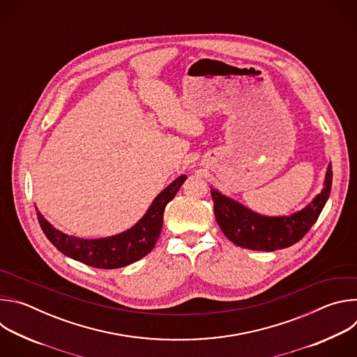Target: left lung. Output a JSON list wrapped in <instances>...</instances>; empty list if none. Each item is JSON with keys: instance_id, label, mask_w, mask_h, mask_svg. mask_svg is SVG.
I'll use <instances>...</instances> for the list:
<instances>
[{"instance_id": "left-lung-1", "label": "left lung", "mask_w": 357, "mask_h": 357, "mask_svg": "<svg viewBox=\"0 0 357 357\" xmlns=\"http://www.w3.org/2000/svg\"><path fill=\"white\" fill-rule=\"evenodd\" d=\"M332 189V165L324 188L307 206L287 216H266L211 188L213 211L223 234L236 245L257 251H275L299 241L318 220Z\"/></svg>"}]
</instances>
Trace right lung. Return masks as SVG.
I'll use <instances>...</instances> for the list:
<instances>
[{
	"label": "right lung",
	"mask_w": 357,
	"mask_h": 357,
	"mask_svg": "<svg viewBox=\"0 0 357 357\" xmlns=\"http://www.w3.org/2000/svg\"><path fill=\"white\" fill-rule=\"evenodd\" d=\"M181 175L172 181L149 205L145 215L130 229L101 238L69 236L50 225L36 208L38 220L47 240L62 254L94 268L113 270L138 261L154 248L164 223V211L186 181Z\"/></svg>",
	"instance_id": "obj_1"
}]
</instances>
